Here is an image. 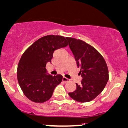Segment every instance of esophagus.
I'll return each mask as SVG.
<instances>
[{"mask_svg":"<svg viewBox=\"0 0 128 128\" xmlns=\"http://www.w3.org/2000/svg\"><path fill=\"white\" fill-rule=\"evenodd\" d=\"M62 81L64 82H67L69 81V80L68 78H66V77L64 76V77H63V78H62Z\"/></svg>","mask_w":128,"mask_h":128,"instance_id":"34e87169","label":"esophagus"}]
</instances>
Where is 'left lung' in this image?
<instances>
[{"instance_id": "obj_1", "label": "left lung", "mask_w": 128, "mask_h": 128, "mask_svg": "<svg viewBox=\"0 0 128 128\" xmlns=\"http://www.w3.org/2000/svg\"><path fill=\"white\" fill-rule=\"evenodd\" d=\"M75 56L82 77L80 85L69 96L78 102H89L103 90L108 80V70L104 59L97 50L80 39L66 37Z\"/></svg>"}]
</instances>
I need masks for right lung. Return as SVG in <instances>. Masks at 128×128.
Listing matches in <instances>:
<instances>
[{
  "mask_svg": "<svg viewBox=\"0 0 128 128\" xmlns=\"http://www.w3.org/2000/svg\"><path fill=\"white\" fill-rule=\"evenodd\" d=\"M68 45L63 36H46L32 44L22 55L17 79L24 94L31 102L42 103L49 100L55 87L62 81V75L46 74V66L52 61L54 50Z\"/></svg>",
  "mask_w": 128,
  "mask_h": 128,
  "instance_id": "add662e5",
  "label": "right lung"
}]
</instances>
